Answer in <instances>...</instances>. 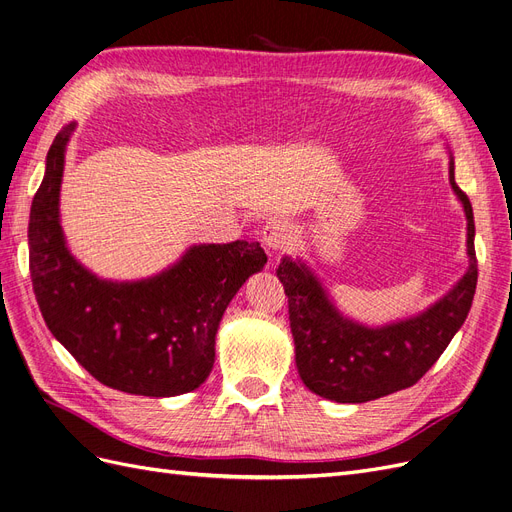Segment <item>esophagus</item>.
<instances>
[{
	"mask_svg": "<svg viewBox=\"0 0 512 512\" xmlns=\"http://www.w3.org/2000/svg\"><path fill=\"white\" fill-rule=\"evenodd\" d=\"M291 238V223L287 219L274 217L261 229V240L268 246V251H283Z\"/></svg>",
	"mask_w": 512,
	"mask_h": 512,
	"instance_id": "34e87169",
	"label": "esophagus"
}]
</instances>
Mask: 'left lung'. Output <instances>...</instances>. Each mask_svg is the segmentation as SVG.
<instances>
[{"label": "left lung", "instance_id": "8db88e82", "mask_svg": "<svg viewBox=\"0 0 512 512\" xmlns=\"http://www.w3.org/2000/svg\"><path fill=\"white\" fill-rule=\"evenodd\" d=\"M449 183L468 221V270L449 293L415 317L381 327L357 323L334 306L304 261L280 259L276 276L289 298L295 366L312 393L340 404H361L412 387L464 325L478 278L474 214L468 195L455 183L451 153Z\"/></svg>", "mask_w": 512, "mask_h": 512}]
</instances>
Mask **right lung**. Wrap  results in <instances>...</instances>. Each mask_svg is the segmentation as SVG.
Instances as JSON below:
<instances>
[{"label":"right lung","instance_id":"right-lung-1","mask_svg":"<svg viewBox=\"0 0 512 512\" xmlns=\"http://www.w3.org/2000/svg\"><path fill=\"white\" fill-rule=\"evenodd\" d=\"M65 125L46 155L29 214V272L51 334L110 389L172 398L200 387L214 364L223 312L246 278L266 266L259 242L193 244L163 272L140 280L95 276L70 253L59 221Z\"/></svg>","mask_w":512,"mask_h":512}]
</instances>
